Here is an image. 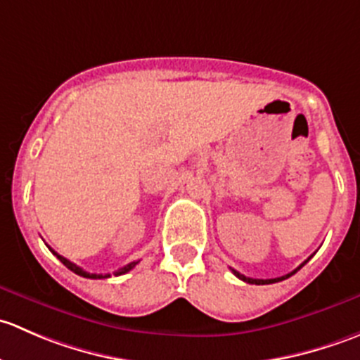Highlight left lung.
Returning a JSON list of instances; mask_svg holds the SVG:
<instances>
[{
  "label": "left lung",
  "mask_w": 360,
  "mask_h": 360,
  "mask_svg": "<svg viewBox=\"0 0 360 360\" xmlns=\"http://www.w3.org/2000/svg\"><path fill=\"white\" fill-rule=\"evenodd\" d=\"M311 257V256H310ZM310 257H308V259H310ZM307 259V261H308ZM307 261H304V263H301L300 266L296 268V270L294 271H291V274H288V275H284V277H277V278H250V277H245V275H242V274H238L237 270H233V268H231V271H233V275L235 277H238L240 278V281H244V282H248V284H256V285H264V284H275V282H281V281H285V278H289L291 277V275H294L296 274L297 270H300L301 266H304V264H307Z\"/></svg>",
  "instance_id": "left-lung-1"
}]
</instances>
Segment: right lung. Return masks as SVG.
Returning <instances> with one entry per match:
<instances>
[{"label": "right lung", "mask_w": 360, "mask_h": 360, "mask_svg": "<svg viewBox=\"0 0 360 360\" xmlns=\"http://www.w3.org/2000/svg\"><path fill=\"white\" fill-rule=\"evenodd\" d=\"M49 249H50V248H49ZM50 250H52V252L56 254L57 259H60V263H63L64 266L69 268V270H71V271H75V274L79 275V277H85V278H108V277H111L110 274H89V271H85V270H83V268L76 266L75 263H71V261L66 259V257H63V256H60V254H57L53 249H50ZM137 263H139V261H132V263H129V264H127V266L120 268V270L115 271V274H112V275H123V274H127V271L132 270V268L136 266Z\"/></svg>", "instance_id": "right-lung-1"}]
</instances>
